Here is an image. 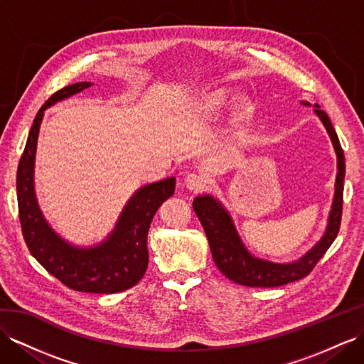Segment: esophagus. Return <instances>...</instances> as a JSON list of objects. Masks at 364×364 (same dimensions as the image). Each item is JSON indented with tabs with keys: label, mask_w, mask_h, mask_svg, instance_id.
Listing matches in <instances>:
<instances>
[{
	"label": "esophagus",
	"mask_w": 364,
	"mask_h": 364,
	"mask_svg": "<svg viewBox=\"0 0 364 364\" xmlns=\"http://www.w3.org/2000/svg\"><path fill=\"white\" fill-rule=\"evenodd\" d=\"M184 184H186V188H188L189 191L198 192V191H203L204 188H206V186H208V180H206V176L201 175V173L191 172V173L186 175Z\"/></svg>",
	"instance_id": "esophagus-1"
}]
</instances>
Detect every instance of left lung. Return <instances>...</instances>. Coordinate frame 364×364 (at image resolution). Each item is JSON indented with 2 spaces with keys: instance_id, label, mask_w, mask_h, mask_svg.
Returning a JSON list of instances; mask_svg holds the SVG:
<instances>
[{
  "instance_id": "8db88e82",
  "label": "left lung",
  "mask_w": 364,
  "mask_h": 364,
  "mask_svg": "<svg viewBox=\"0 0 364 364\" xmlns=\"http://www.w3.org/2000/svg\"><path fill=\"white\" fill-rule=\"evenodd\" d=\"M301 102L309 106V102ZM314 112L318 115L331 136L335 154H337L338 172L337 181H335V195L328 218V228H326L324 235L318 243L300 259H296L294 263L279 264L254 257L243 245L234 226V221H232L228 210L221 206L218 200L210 197V195H200L192 203L193 210L201 221L203 229L209 240L213 262H215L220 271L234 283L249 287H277L301 279L311 274L315 264L320 262V258L326 254V250L329 249L333 240L338 235L343 212V181L344 171H346L344 154L328 114L321 110L318 105H315Z\"/></svg>"
}]
</instances>
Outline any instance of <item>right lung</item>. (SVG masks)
Listing matches in <instances>:
<instances>
[{
  "label": "right lung",
  "instance_id": "right-lung-1",
  "mask_svg": "<svg viewBox=\"0 0 364 364\" xmlns=\"http://www.w3.org/2000/svg\"><path fill=\"white\" fill-rule=\"evenodd\" d=\"M87 87H90V82L82 81L60 89L36 114L18 164V212L26 245L46 271L73 291L117 294L135 286L146 274L149 228L158 208L173 195L175 178L171 176L138 189L121 212L115 229L98 246H73L49 226L36 203L33 189V166L40 124L44 110L49 106Z\"/></svg>",
  "mask_w": 364,
  "mask_h": 364
}]
</instances>
